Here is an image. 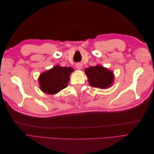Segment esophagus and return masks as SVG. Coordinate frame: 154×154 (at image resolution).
<instances>
[{
	"mask_svg": "<svg viewBox=\"0 0 154 154\" xmlns=\"http://www.w3.org/2000/svg\"><path fill=\"white\" fill-rule=\"evenodd\" d=\"M76 67L78 69H81L82 68V64L80 63H76Z\"/></svg>",
	"mask_w": 154,
	"mask_h": 154,
	"instance_id": "obj_1",
	"label": "esophagus"
}]
</instances>
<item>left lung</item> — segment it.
<instances>
[{"instance_id": "left-lung-1", "label": "left lung", "mask_w": 154, "mask_h": 154, "mask_svg": "<svg viewBox=\"0 0 154 154\" xmlns=\"http://www.w3.org/2000/svg\"><path fill=\"white\" fill-rule=\"evenodd\" d=\"M85 72L92 87L106 88L112 85L114 82L113 72L100 65L86 68Z\"/></svg>"}]
</instances>
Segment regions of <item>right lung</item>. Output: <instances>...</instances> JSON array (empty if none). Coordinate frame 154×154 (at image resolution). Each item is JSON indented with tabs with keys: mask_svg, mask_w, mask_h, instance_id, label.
<instances>
[{
	"mask_svg": "<svg viewBox=\"0 0 154 154\" xmlns=\"http://www.w3.org/2000/svg\"><path fill=\"white\" fill-rule=\"evenodd\" d=\"M73 71L71 67L57 66L42 73L38 78L40 89L49 94H57L67 87Z\"/></svg>",
	"mask_w": 154,
	"mask_h": 154,
	"instance_id": "obj_1",
	"label": "right lung"
}]
</instances>
